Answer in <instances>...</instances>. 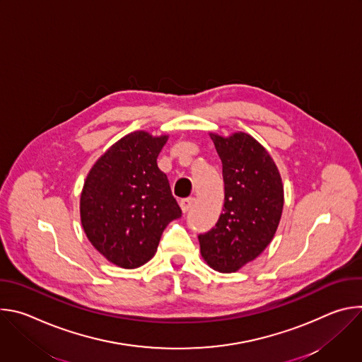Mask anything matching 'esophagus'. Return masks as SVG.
I'll list each match as a JSON object with an SVG mask.
<instances>
[{"label":"esophagus","mask_w":362,"mask_h":362,"mask_svg":"<svg viewBox=\"0 0 362 362\" xmlns=\"http://www.w3.org/2000/svg\"><path fill=\"white\" fill-rule=\"evenodd\" d=\"M193 202H194V199H193V197H185V199H182V200H180V208H182V211H183L185 214L192 208Z\"/></svg>","instance_id":"34e87169"}]
</instances>
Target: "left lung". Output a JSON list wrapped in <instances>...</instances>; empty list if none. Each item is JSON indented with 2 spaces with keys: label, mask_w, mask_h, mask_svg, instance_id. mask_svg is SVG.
<instances>
[{
  "label": "left lung",
  "mask_w": 362,
  "mask_h": 362,
  "mask_svg": "<svg viewBox=\"0 0 362 362\" xmlns=\"http://www.w3.org/2000/svg\"><path fill=\"white\" fill-rule=\"evenodd\" d=\"M222 160L225 209L200 233V253L219 272H235L259 256L281 221L284 187L269 153L246 133L211 136Z\"/></svg>",
  "instance_id": "obj_1"
}]
</instances>
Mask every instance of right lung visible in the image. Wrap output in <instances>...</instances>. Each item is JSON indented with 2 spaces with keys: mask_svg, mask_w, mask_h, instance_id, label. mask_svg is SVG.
<instances>
[{
  "mask_svg": "<svg viewBox=\"0 0 362 362\" xmlns=\"http://www.w3.org/2000/svg\"><path fill=\"white\" fill-rule=\"evenodd\" d=\"M168 136L134 132L91 168L80 199L83 229L110 262L134 269L156 253L169 222L182 216L158 156Z\"/></svg>",
  "mask_w": 362,
  "mask_h": 362,
  "instance_id": "1",
  "label": "right lung"
}]
</instances>
